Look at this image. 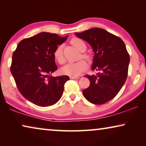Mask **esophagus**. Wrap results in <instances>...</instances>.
<instances>
[{"label":"esophagus","instance_id":"obj_1","mask_svg":"<svg viewBox=\"0 0 146 146\" xmlns=\"http://www.w3.org/2000/svg\"><path fill=\"white\" fill-rule=\"evenodd\" d=\"M70 79H79L80 77H78V76H70Z\"/></svg>","mask_w":146,"mask_h":146}]
</instances>
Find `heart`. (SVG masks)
<instances>
[{
  "instance_id": "obj_1",
  "label": "heart",
  "mask_w": 146,
  "mask_h": 146,
  "mask_svg": "<svg viewBox=\"0 0 146 146\" xmlns=\"http://www.w3.org/2000/svg\"><path fill=\"white\" fill-rule=\"evenodd\" d=\"M70 43L73 46L76 48L80 51L84 52L86 50L87 46L85 42L78 38H73L70 40ZM63 46L60 44L56 48L54 51V57L60 64H62L64 63V56L63 54ZM82 57L86 59L90 58V56L87 53H83ZM87 68V64L84 60H81L75 62H69L66 65H65L62 68V71L64 74L71 76H76L84 71Z\"/></svg>"
}]
</instances>
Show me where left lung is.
<instances>
[{"mask_svg":"<svg viewBox=\"0 0 146 146\" xmlns=\"http://www.w3.org/2000/svg\"><path fill=\"white\" fill-rule=\"evenodd\" d=\"M76 35L92 47L95 54L92 69L98 71L96 75L84 76L90 84L83 94L94 104H104L118 94L127 79L129 56L125 44L119 37L98 28Z\"/></svg>","mask_w":146,"mask_h":146,"instance_id":"1","label":"left lung"}]
</instances>
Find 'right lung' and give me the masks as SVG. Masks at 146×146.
Wrapping results in <instances>:
<instances>
[{
	"mask_svg": "<svg viewBox=\"0 0 146 146\" xmlns=\"http://www.w3.org/2000/svg\"><path fill=\"white\" fill-rule=\"evenodd\" d=\"M68 36L41 33L22 40L13 54L11 72L20 93L41 107L54 104L60 99L68 76L53 77L58 69L54 51Z\"/></svg>",
	"mask_w": 146,
	"mask_h": 146,
	"instance_id": "right-lung-1",
	"label": "right lung"
}]
</instances>
